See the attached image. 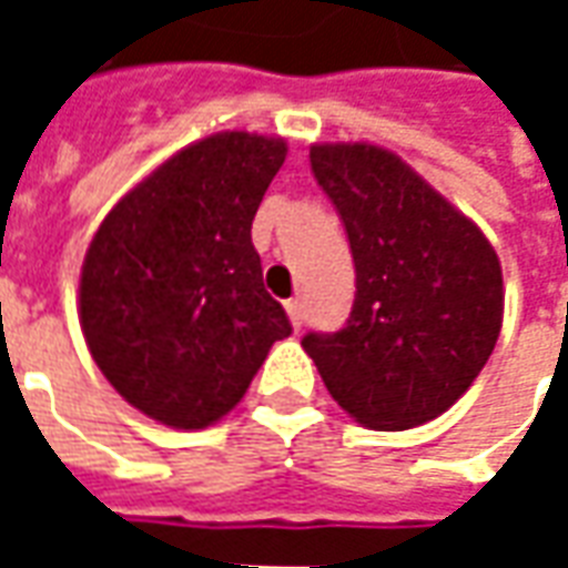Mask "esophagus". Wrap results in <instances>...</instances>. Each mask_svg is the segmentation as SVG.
<instances>
[{
    "label": "esophagus",
    "instance_id": "34e87169",
    "mask_svg": "<svg viewBox=\"0 0 568 568\" xmlns=\"http://www.w3.org/2000/svg\"><path fill=\"white\" fill-rule=\"evenodd\" d=\"M285 310H288V320H292V325L301 328V325H304V307H301V301H297V297L285 301Z\"/></svg>",
    "mask_w": 568,
    "mask_h": 568
}]
</instances>
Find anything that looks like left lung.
Listing matches in <instances>:
<instances>
[{
    "label": "left lung",
    "mask_w": 568,
    "mask_h": 568,
    "mask_svg": "<svg viewBox=\"0 0 568 568\" xmlns=\"http://www.w3.org/2000/svg\"><path fill=\"white\" fill-rule=\"evenodd\" d=\"M310 166L346 227L356 301L341 332H310L301 346L349 417L381 432L423 426L499 341V255L393 151L313 145Z\"/></svg>",
    "instance_id": "8db88e82"
}]
</instances>
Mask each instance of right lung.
I'll return each mask as SVG.
<instances>
[{
    "instance_id": "add662e5",
    "label": "right lung",
    "mask_w": 568,
    "mask_h": 568,
    "mask_svg": "<svg viewBox=\"0 0 568 568\" xmlns=\"http://www.w3.org/2000/svg\"><path fill=\"white\" fill-rule=\"evenodd\" d=\"M285 142L215 133L118 200L81 264V332L118 395L203 428L246 395L288 316L261 280L252 219Z\"/></svg>"
}]
</instances>
